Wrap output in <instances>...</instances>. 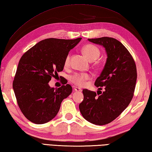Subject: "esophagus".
<instances>
[{
	"label": "esophagus",
	"instance_id": "esophagus-1",
	"mask_svg": "<svg viewBox=\"0 0 152 152\" xmlns=\"http://www.w3.org/2000/svg\"><path fill=\"white\" fill-rule=\"evenodd\" d=\"M74 91H76V92H80V91L82 90L80 88L78 87H76V86L74 88Z\"/></svg>",
	"mask_w": 152,
	"mask_h": 152
}]
</instances>
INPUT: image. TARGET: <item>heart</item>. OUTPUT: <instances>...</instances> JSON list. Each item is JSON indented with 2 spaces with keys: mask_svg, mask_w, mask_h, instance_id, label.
I'll list each match as a JSON object with an SVG mask.
<instances>
[{
  "mask_svg": "<svg viewBox=\"0 0 152 152\" xmlns=\"http://www.w3.org/2000/svg\"><path fill=\"white\" fill-rule=\"evenodd\" d=\"M83 53L91 61L98 59L100 55V51L98 47L93 45H86L82 48ZM70 56L68 55L64 60L65 66H68L70 63ZM90 78V75L87 73H76L70 77L71 82L78 86H83L86 81Z\"/></svg>",
  "mask_w": 152,
  "mask_h": 152,
  "instance_id": "obj_1",
  "label": "heart"
}]
</instances>
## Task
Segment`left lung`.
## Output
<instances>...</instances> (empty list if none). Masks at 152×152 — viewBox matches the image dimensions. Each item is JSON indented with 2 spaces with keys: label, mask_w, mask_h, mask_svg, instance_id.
I'll return each mask as SVG.
<instances>
[{
  "label": "left lung",
  "mask_w": 152,
  "mask_h": 152,
  "mask_svg": "<svg viewBox=\"0 0 152 152\" xmlns=\"http://www.w3.org/2000/svg\"><path fill=\"white\" fill-rule=\"evenodd\" d=\"M103 46L107 53L106 64L94 85L99 87L97 94L84 89V100L79 105L81 114L88 122L106 125L122 114L134 96L137 69L133 57L120 41L110 37L89 38ZM104 88L102 93L100 90Z\"/></svg>",
  "instance_id": "1"
}]
</instances>
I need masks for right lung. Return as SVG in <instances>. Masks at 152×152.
<instances>
[{
	"instance_id": "obj_1",
	"label": "right lung",
	"mask_w": 152,
	"mask_h": 152,
	"mask_svg": "<svg viewBox=\"0 0 152 152\" xmlns=\"http://www.w3.org/2000/svg\"><path fill=\"white\" fill-rule=\"evenodd\" d=\"M81 39L47 38L22 56L12 87L22 113L30 122L42 124L53 119L62 100L72 93L70 84L55 89L50 87L48 82L58 76V72L63 70L68 52Z\"/></svg>"
}]
</instances>
